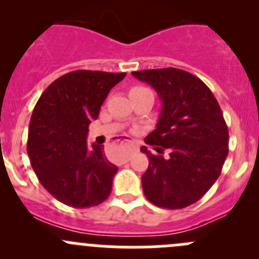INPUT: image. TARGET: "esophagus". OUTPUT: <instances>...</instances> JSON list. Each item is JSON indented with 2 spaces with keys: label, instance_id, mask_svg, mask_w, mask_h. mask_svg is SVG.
<instances>
[{
  "label": "esophagus",
  "instance_id": "esophagus-1",
  "mask_svg": "<svg viewBox=\"0 0 259 259\" xmlns=\"http://www.w3.org/2000/svg\"><path fill=\"white\" fill-rule=\"evenodd\" d=\"M125 142H126V144H129L130 145V149H129V154H127V156L126 158H125V161H127L129 160V158H130V155H132L133 153H135V151L138 150V148H135L134 145V142H132V140H129V139H125Z\"/></svg>",
  "mask_w": 259,
  "mask_h": 259
}]
</instances>
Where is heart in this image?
<instances>
[{
    "label": "heart",
    "instance_id": "obj_1",
    "mask_svg": "<svg viewBox=\"0 0 259 259\" xmlns=\"http://www.w3.org/2000/svg\"><path fill=\"white\" fill-rule=\"evenodd\" d=\"M133 89H143L142 86H135V88H133Z\"/></svg>",
    "mask_w": 259,
    "mask_h": 259
}]
</instances>
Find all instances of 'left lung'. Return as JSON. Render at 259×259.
Instances as JSON below:
<instances>
[{
    "instance_id": "obj_1",
    "label": "left lung",
    "mask_w": 259,
    "mask_h": 259,
    "mask_svg": "<svg viewBox=\"0 0 259 259\" xmlns=\"http://www.w3.org/2000/svg\"><path fill=\"white\" fill-rule=\"evenodd\" d=\"M153 86L163 106L154 132L145 138L154 146L143 174V192L154 205L182 209L198 202L221 176L228 155V127L210 89L199 77L174 67L132 72ZM168 148L169 155L163 157Z\"/></svg>"
}]
</instances>
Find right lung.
<instances>
[{
	"mask_svg": "<svg viewBox=\"0 0 259 259\" xmlns=\"http://www.w3.org/2000/svg\"><path fill=\"white\" fill-rule=\"evenodd\" d=\"M125 72L76 70L50 83L28 126L27 154L42 187L59 202L90 208L108 199L117 166L104 145L88 146L89 125Z\"/></svg>",
	"mask_w": 259,
	"mask_h": 259,
	"instance_id": "obj_1",
	"label": "right lung"
}]
</instances>
